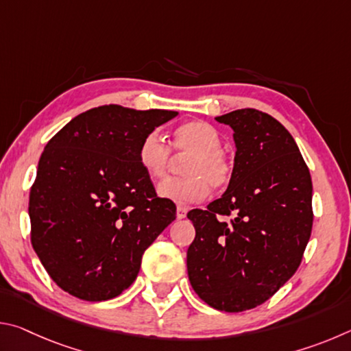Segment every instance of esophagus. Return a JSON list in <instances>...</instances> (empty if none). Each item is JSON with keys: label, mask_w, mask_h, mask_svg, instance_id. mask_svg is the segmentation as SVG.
<instances>
[{"label": "esophagus", "mask_w": 351, "mask_h": 351, "mask_svg": "<svg viewBox=\"0 0 351 351\" xmlns=\"http://www.w3.org/2000/svg\"><path fill=\"white\" fill-rule=\"evenodd\" d=\"M186 215H187V209H186V207L178 206V209H176V218H178V219H182V218H186Z\"/></svg>", "instance_id": "esophagus-1"}]
</instances>
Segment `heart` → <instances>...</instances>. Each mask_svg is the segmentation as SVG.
<instances>
[{"label":"heart","instance_id":"b5f03b06","mask_svg":"<svg viewBox=\"0 0 351 351\" xmlns=\"http://www.w3.org/2000/svg\"><path fill=\"white\" fill-rule=\"evenodd\" d=\"M215 128L203 121L182 123L173 132L178 154L190 156L182 167L184 178H170L158 186V195L176 204L197 203L207 197L210 186L221 189L230 181L232 164L221 148ZM141 167L150 178H162L171 162L170 148L158 132L142 139L138 152Z\"/></svg>","mask_w":351,"mask_h":351}]
</instances>
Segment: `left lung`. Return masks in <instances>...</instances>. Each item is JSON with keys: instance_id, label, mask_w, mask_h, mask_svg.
Masks as SVG:
<instances>
[{"instance_id": "8db88e82", "label": "left lung", "mask_w": 351, "mask_h": 351, "mask_svg": "<svg viewBox=\"0 0 351 351\" xmlns=\"http://www.w3.org/2000/svg\"><path fill=\"white\" fill-rule=\"evenodd\" d=\"M215 119L234 130V170L221 198L187 213L197 232L187 272L207 305L240 313L268 300L299 268L313 228V184L274 117L243 108Z\"/></svg>"}]
</instances>
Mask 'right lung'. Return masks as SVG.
Returning <instances> with one entry per match:
<instances>
[{
    "mask_svg": "<svg viewBox=\"0 0 351 351\" xmlns=\"http://www.w3.org/2000/svg\"><path fill=\"white\" fill-rule=\"evenodd\" d=\"M176 111L104 105L75 116L47 142L29 195L31 240L58 287L82 300L112 299L132 285L142 254L176 218L138 152Z\"/></svg>",
    "mask_w": 351,
    "mask_h": 351,
    "instance_id": "add662e5",
    "label": "right lung"
}]
</instances>
